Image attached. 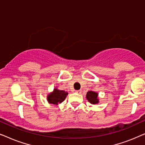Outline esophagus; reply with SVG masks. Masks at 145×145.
I'll use <instances>...</instances> for the list:
<instances>
[{"mask_svg":"<svg viewBox=\"0 0 145 145\" xmlns=\"http://www.w3.org/2000/svg\"><path fill=\"white\" fill-rule=\"evenodd\" d=\"M75 92L78 93V94H80V93H81V90H76V91H75Z\"/></svg>","mask_w":145,"mask_h":145,"instance_id":"obj_1","label":"esophagus"}]
</instances>
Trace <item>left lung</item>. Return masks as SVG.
<instances>
[{"label":"left lung","instance_id":"obj_1","mask_svg":"<svg viewBox=\"0 0 145 145\" xmlns=\"http://www.w3.org/2000/svg\"><path fill=\"white\" fill-rule=\"evenodd\" d=\"M98 94L93 91H88L86 94V99L92 104H98L99 99L98 98Z\"/></svg>","mask_w":145,"mask_h":145}]
</instances>
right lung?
<instances>
[{"instance_id":"obj_1","label":"right lung","mask_w":145,"mask_h":145,"mask_svg":"<svg viewBox=\"0 0 145 145\" xmlns=\"http://www.w3.org/2000/svg\"><path fill=\"white\" fill-rule=\"evenodd\" d=\"M67 95H68V92L55 88L53 92L47 96V101L49 104L57 106L65 100Z\"/></svg>"}]
</instances>
